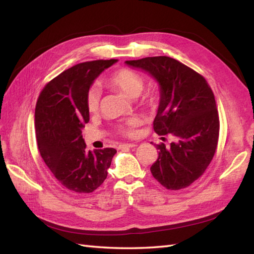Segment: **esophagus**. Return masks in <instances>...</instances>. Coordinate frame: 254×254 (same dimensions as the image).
I'll list each match as a JSON object with an SVG mask.
<instances>
[{
    "mask_svg": "<svg viewBox=\"0 0 254 254\" xmlns=\"http://www.w3.org/2000/svg\"><path fill=\"white\" fill-rule=\"evenodd\" d=\"M136 145L134 144V143H126V144H122V145H120V148L121 149H123V148H133V147H135Z\"/></svg>",
    "mask_w": 254,
    "mask_h": 254,
    "instance_id": "esophagus-1",
    "label": "esophagus"
}]
</instances>
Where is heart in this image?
Segmentation results:
<instances>
[{"label": "heart", "mask_w": 254, "mask_h": 254, "mask_svg": "<svg viewBox=\"0 0 254 254\" xmlns=\"http://www.w3.org/2000/svg\"><path fill=\"white\" fill-rule=\"evenodd\" d=\"M106 83L115 87L126 95L128 98H135L139 94L142 93L144 87V80L142 76L136 72L132 71L130 68H119L117 71L111 73L109 76L107 77ZM100 90L97 86H93L87 90L86 94V106L90 112H95L99 107L100 101ZM154 95L146 94L144 96L143 101L145 104L152 106L154 104ZM137 121L135 119H131L127 124H124L120 127V131L127 135H131L133 134V127H136Z\"/></svg>", "instance_id": "heart-1"}]
</instances>
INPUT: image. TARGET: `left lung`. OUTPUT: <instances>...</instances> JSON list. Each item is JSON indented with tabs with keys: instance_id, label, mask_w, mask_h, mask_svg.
Instances as JSON below:
<instances>
[{
	"instance_id": "left-lung-1",
	"label": "left lung",
	"mask_w": 254,
	"mask_h": 254,
	"mask_svg": "<svg viewBox=\"0 0 254 254\" xmlns=\"http://www.w3.org/2000/svg\"><path fill=\"white\" fill-rule=\"evenodd\" d=\"M126 64L158 83L160 98L154 130L160 136H172L170 144H155L158 159L150 172L168 190L185 189L204 174L216 152L219 118L213 91L202 75L169 57Z\"/></svg>"
}]
</instances>
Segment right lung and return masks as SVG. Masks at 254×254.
Here are the masks:
<instances>
[{
    "label": "right lung",
    "instance_id": "add662e5",
    "mask_svg": "<svg viewBox=\"0 0 254 254\" xmlns=\"http://www.w3.org/2000/svg\"><path fill=\"white\" fill-rule=\"evenodd\" d=\"M118 60L79 63L46 85L38 98L35 127L38 148L56 179L68 190L90 193L106 180L115 148L86 149L82 135L89 121L86 94Z\"/></svg>",
    "mask_w": 254,
    "mask_h": 254
}]
</instances>
